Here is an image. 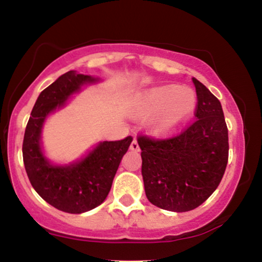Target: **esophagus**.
I'll list each match as a JSON object with an SVG mask.
<instances>
[{"mask_svg": "<svg viewBox=\"0 0 262 262\" xmlns=\"http://www.w3.org/2000/svg\"><path fill=\"white\" fill-rule=\"evenodd\" d=\"M130 150H133V151H139V144H138L137 140H133L130 144Z\"/></svg>", "mask_w": 262, "mask_h": 262, "instance_id": "obj_1", "label": "esophagus"}]
</instances>
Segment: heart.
Returning a JSON list of instances; mask_svg holds the SVG:
<instances>
[{
    "label": "heart",
    "instance_id": "obj_1",
    "mask_svg": "<svg viewBox=\"0 0 262 262\" xmlns=\"http://www.w3.org/2000/svg\"><path fill=\"white\" fill-rule=\"evenodd\" d=\"M197 103V93L191 87L162 85L139 93L134 101V112L139 116L154 114L149 123L150 132L169 135L193 116Z\"/></svg>",
    "mask_w": 262,
    "mask_h": 262
}]
</instances>
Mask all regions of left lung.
Instances as JSON below:
<instances>
[{"instance_id":"obj_1","label":"left lung","mask_w":262,"mask_h":262,"mask_svg":"<svg viewBox=\"0 0 262 262\" xmlns=\"http://www.w3.org/2000/svg\"><path fill=\"white\" fill-rule=\"evenodd\" d=\"M192 81L198 98L196 121L171 139H138L149 202L177 213L197 208L215 191L229 152L221 102L197 79Z\"/></svg>"}]
</instances>
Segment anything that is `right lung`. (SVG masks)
Masks as SVG:
<instances>
[{"mask_svg": "<svg viewBox=\"0 0 262 262\" xmlns=\"http://www.w3.org/2000/svg\"><path fill=\"white\" fill-rule=\"evenodd\" d=\"M101 81L75 70L58 77L38 96L23 139V161L33 188L50 206L71 214L89 212L106 200L133 138L98 141L77 160L56 164L45 155L41 133L50 114L62 110L85 86Z\"/></svg>", "mask_w": 262, "mask_h": 262, "instance_id": "obj_1", "label": "right lung"}]
</instances>
